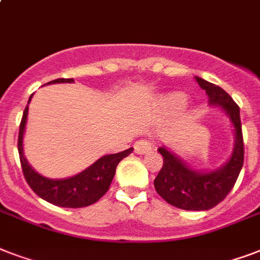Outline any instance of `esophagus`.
Segmentation results:
<instances>
[{
	"mask_svg": "<svg viewBox=\"0 0 260 260\" xmlns=\"http://www.w3.org/2000/svg\"><path fill=\"white\" fill-rule=\"evenodd\" d=\"M154 150V143L150 140H138L135 143V152L139 155L148 154Z\"/></svg>",
	"mask_w": 260,
	"mask_h": 260,
	"instance_id": "esophagus-1",
	"label": "esophagus"
}]
</instances>
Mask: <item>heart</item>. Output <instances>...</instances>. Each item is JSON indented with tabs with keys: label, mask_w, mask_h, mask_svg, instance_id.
<instances>
[{
	"label": "heart",
	"mask_w": 260,
	"mask_h": 260,
	"mask_svg": "<svg viewBox=\"0 0 260 260\" xmlns=\"http://www.w3.org/2000/svg\"><path fill=\"white\" fill-rule=\"evenodd\" d=\"M166 104L171 108H177V109H181V108H185L186 105V98L182 95V94H171L166 98Z\"/></svg>",
	"instance_id": "b5f03b06"
}]
</instances>
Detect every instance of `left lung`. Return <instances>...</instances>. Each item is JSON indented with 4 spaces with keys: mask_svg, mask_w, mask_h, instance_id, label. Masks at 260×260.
Wrapping results in <instances>:
<instances>
[{
    "mask_svg": "<svg viewBox=\"0 0 260 260\" xmlns=\"http://www.w3.org/2000/svg\"><path fill=\"white\" fill-rule=\"evenodd\" d=\"M196 81L209 98V105L221 106L235 128V146L231 158L213 171H197L186 165L166 147L158 148L163 166L156 175V193L170 205L185 210H208L224 200L238 181L244 162L240 109L221 87L196 77Z\"/></svg>",
    "mask_w": 260,
    "mask_h": 260,
    "instance_id": "left-lung-1",
    "label": "left lung"
}]
</instances>
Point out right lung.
I'll use <instances>...</instances> for the list:
<instances>
[{
  "instance_id": "add662e5",
  "label": "right lung",
  "mask_w": 260,
  "mask_h": 260,
  "mask_svg": "<svg viewBox=\"0 0 260 260\" xmlns=\"http://www.w3.org/2000/svg\"><path fill=\"white\" fill-rule=\"evenodd\" d=\"M74 79L59 78L51 81L50 83H73ZM34 95V94H32ZM28 104L30 102V98ZM26 116H28V105H26L24 113H22L21 124H20V132H18V154H20V162H21L22 174L25 177V181L30 186V189L38 194L39 197L46 200L50 204L62 206V208H83L89 206L94 202H97L104 194L109 190V186L113 181L116 167L120 160L128 156L134 151L131 147L128 150L118 152V154L105 155L94 162L82 173L77 174L74 177L66 178V179H51L40 175L39 173L29 166L26 162L22 151V139L25 132Z\"/></svg>"
}]
</instances>
